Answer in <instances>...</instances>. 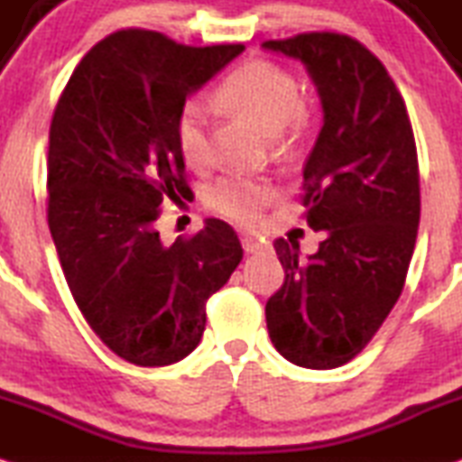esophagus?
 <instances>
[{
  "label": "esophagus",
  "instance_id": "1",
  "mask_svg": "<svg viewBox=\"0 0 462 462\" xmlns=\"http://www.w3.org/2000/svg\"><path fill=\"white\" fill-rule=\"evenodd\" d=\"M242 248L246 253H259V251H263V244L253 236H242Z\"/></svg>",
  "mask_w": 462,
  "mask_h": 462
}]
</instances>
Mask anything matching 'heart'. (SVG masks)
<instances>
[{
    "instance_id": "b5f03b06",
    "label": "heart",
    "mask_w": 462,
    "mask_h": 462,
    "mask_svg": "<svg viewBox=\"0 0 462 462\" xmlns=\"http://www.w3.org/2000/svg\"><path fill=\"white\" fill-rule=\"evenodd\" d=\"M214 103L220 110L236 114L259 129L268 138H276L283 129L300 127L305 121V103L300 84L291 70L270 60H251L216 86ZM175 140L183 162L203 168L209 162L208 116L197 101L183 103L175 118ZM268 181L242 175L220 177L208 188L205 200L209 209L240 225H251L262 209L274 199Z\"/></svg>"
}]
</instances>
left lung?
<instances>
[{"label":"left lung","instance_id":"1","mask_svg":"<svg viewBox=\"0 0 462 462\" xmlns=\"http://www.w3.org/2000/svg\"><path fill=\"white\" fill-rule=\"evenodd\" d=\"M263 47L300 60L322 101L302 205L327 236L305 259L298 242H274L285 283L265 322L287 361L333 370L370 344L402 294L421 205L413 127L387 69L355 38L311 32Z\"/></svg>","mask_w":462,"mask_h":462}]
</instances>
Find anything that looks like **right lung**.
<instances>
[{
	"instance_id": "add662e5",
	"label": "right lung",
	"mask_w": 462,
	"mask_h": 462,
	"mask_svg": "<svg viewBox=\"0 0 462 462\" xmlns=\"http://www.w3.org/2000/svg\"><path fill=\"white\" fill-rule=\"evenodd\" d=\"M244 45L188 47L114 32L81 58L49 127L47 222L70 294L95 335L140 367L199 346L205 302L242 262L226 222L164 244L166 199L189 197L175 118Z\"/></svg>"
}]
</instances>
